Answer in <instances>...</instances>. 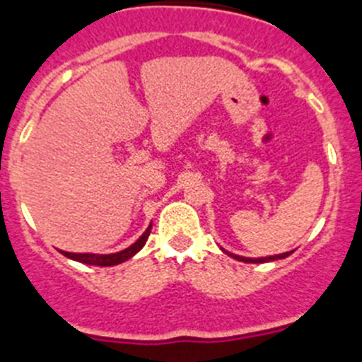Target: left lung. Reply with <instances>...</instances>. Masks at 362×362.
Returning a JSON list of instances; mask_svg holds the SVG:
<instances>
[{
  "instance_id": "8db88e82",
  "label": "left lung",
  "mask_w": 362,
  "mask_h": 362,
  "mask_svg": "<svg viewBox=\"0 0 362 362\" xmlns=\"http://www.w3.org/2000/svg\"><path fill=\"white\" fill-rule=\"evenodd\" d=\"M224 251V249H223ZM226 255H230L231 258L238 259V262H245V263H263V262H272V259H281V258H286V256H290V251L288 252H281V255H274V256H265V258H245V256H238V255H233V252H228L224 251Z\"/></svg>"
}]
</instances>
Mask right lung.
<instances>
[{
  "mask_svg": "<svg viewBox=\"0 0 362 362\" xmlns=\"http://www.w3.org/2000/svg\"><path fill=\"white\" fill-rule=\"evenodd\" d=\"M150 230H152V224L145 230V233L138 238L132 245H129L127 249L120 252H111V255H93V252H66V251H59L63 256L70 259H76V262L86 263V265H99V267H113L118 265V263H124L125 259L132 258L138 251H141V247L145 245L146 238H148Z\"/></svg>",
  "mask_w": 362,
  "mask_h": 362,
  "instance_id": "1",
  "label": "right lung"
}]
</instances>
